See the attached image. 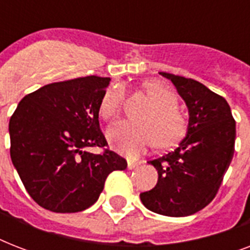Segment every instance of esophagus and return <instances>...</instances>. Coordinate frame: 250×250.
Instances as JSON below:
<instances>
[{"instance_id":"34e87169","label":"esophagus","mask_w":250,"mask_h":250,"mask_svg":"<svg viewBox=\"0 0 250 250\" xmlns=\"http://www.w3.org/2000/svg\"><path fill=\"white\" fill-rule=\"evenodd\" d=\"M139 166H140V162H132V161H128V164H127L128 170H133V168H136V167Z\"/></svg>"}]
</instances>
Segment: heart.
<instances>
[{"mask_svg": "<svg viewBox=\"0 0 250 250\" xmlns=\"http://www.w3.org/2000/svg\"><path fill=\"white\" fill-rule=\"evenodd\" d=\"M145 92L152 100L141 114L140 123L121 122L107 131V139L114 149L127 157L135 158L157 141L160 146H171L186 133V119L178 110L176 94L160 82H146ZM125 104V90L113 86L105 92L100 102V114L106 121L119 115Z\"/></svg>", "mask_w": 250, "mask_h": 250, "instance_id": "heart-1", "label": "heart"}]
</instances>
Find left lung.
Returning a JSON list of instances; mask_svg holds the SVG:
<instances>
[{"label": "left lung", "instance_id": "obj_1", "mask_svg": "<svg viewBox=\"0 0 250 250\" xmlns=\"http://www.w3.org/2000/svg\"><path fill=\"white\" fill-rule=\"evenodd\" d=\"M188 109L186 137L178 148L149 161L158 171L153 189L140 193L146 209L167 217H187L215 197L235 152L236 123L225 98L204 84L167 72Z\"/></svg>", "mask_w": 250, "mask_h": 250}]
</instances>
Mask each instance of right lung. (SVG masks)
<instances>
[{
	"mask_svg": "<svg viewBox=\"0 0 250 250\" xmlns=\"http://www.w3.org/2000/svg\"><path fill=\"white\" fill-rule=\"evenodd\" d=\"M110 78L52 83L23 97L10 118V156L29 196L54 213H78L100 197L110 172L125 170L100 129V102Z\"/></svg>",
	"mask_w": 250,
	"mask_h": 250,
	"instance_id": "right-lung-1",
	"label": "right lung"
}]
</instances>
